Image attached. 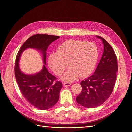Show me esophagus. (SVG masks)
Segmentation results:
<instances>
[{"instance_id":"obj_1","label":"esophagus","mask_w":132,"mask_h":132,"mask_svg":"<svg viewBox=\"0 0 132 132\" xmlns=\"http://www.w3.org/2000/svg\"><path fill=\"white\" fill-rule=\"evenodd\" d=\"M71 84H72L71 83V82H63V85L66 86H71Z\"/></svg>"}]
</instances>
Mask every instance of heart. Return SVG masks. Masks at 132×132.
<instances>
[{"instance_id":"obj_1","label":"heart","mask_w":132,"mask_h":132,"mask_svg":"<svg viewBox=\"0 0 132 132\" xmlns=\"http://www.w3.org/2000/svg\"><path fill=\"white\" fill-rule=\"evenodd\" d=\"M98 55V47L95 43L69 40L60 44L56 52L50 54L48 63L51 70L59 76L63 73L69 65L70 69L62 79L70 81L79 76L85 78L89 76L95 69Z\"/></svg>"}]
</instances>
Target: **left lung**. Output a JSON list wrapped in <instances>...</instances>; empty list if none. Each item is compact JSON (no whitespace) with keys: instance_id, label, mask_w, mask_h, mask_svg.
<instances>
[{"instance_id":"1","label":"left lung","mask_w":132,"mask_h":132,"mask_svg":"<svg viewBox=\"0 0 132 132\" xmlns=\"http://www.w3.org/2000/svg\"><path fill=\"white\" fill-rule=\"evenodd\" d=\"M102 40L104 52L94 73L81 81L82 91L77 97L78 103L85 108L98 106L108 99L113 91L118 66L114 50L105 39Z\"/></svg>"}]
</instances>
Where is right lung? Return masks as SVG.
Segmentation results:
<instances>
[{
	"label": "right lung",
	"mask_w": 132,
	"mask_h": 132,
	"mask_svg": "<svg viewBox=\"0 0 132 132\" xmlns=\"http://www.w3.org/2000/svg\"><path fill=\"white\" fill-rule=\"evenodd\" d=\"M59 36L37 34L29 37L19 49L16 58L14 75L19 89L23 97L30 104L40 110H47L54 105L59 100L62 82L48 72L46 65L42 71L34 75L23 74L19 69L18 62L22 52L28 47L41 50L44 63L46 64V50L50 44Z\"/></svg>",
	"instance_id": "1"
}]
</instances>
